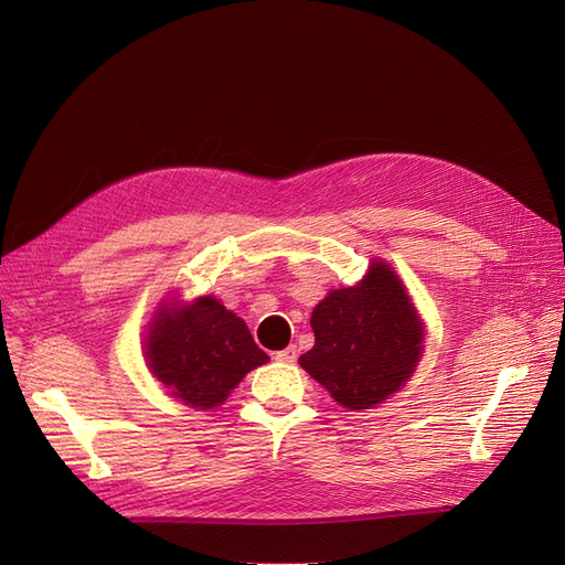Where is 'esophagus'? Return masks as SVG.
<instances>
[{
	"mask_svg": "<svg viewBox=\"0 0 565 565\" xmlns=\"http://www.w3.org/2000/svg\"><path fill=\"white\" fill-rule=\"evenodd\" d=\"M275 360H277V362H284V364H292L295 360H298V348H295V345H288L286 350L275 352Z\"/></svg>",
	"mask_w": 565,
	"mask_h": 565,
	"instance_id": "1",
	"label": "esophagus"
}]
</instances>
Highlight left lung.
<instances>
[{
  "label": "left lung",
  "mask_w": 565,
  "mask_h": 565,
  "mask_svg": "<svg viewBox=\"0 0 565 565\" xmlns=\"http://www.w3.org/2000/svg\"><path fill=\"white\" fill-rule=\"evenodd\" d=\"M316 343L300 366L348 409H371L412 377L424 322L394 267L373 258L358 286L330 290L311 313Z\"/></svg>",
  "instance_id": "left-lung-1"
}]
</instances>
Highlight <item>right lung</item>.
<instances>
[{
  "mask_svg": "<svg viewBox=\"0 0 565 565\" xmlns=\"http://www.w3.org/2000/svg\"><path fill=\"white\" fill-rule=\"evenodd\" d=\"M267 354L254 343L243 318L213 295L194 302H167L146 337V362L171 396L213 409Z\"/></svg>",
  "mask_w": 565,
  "mask_h": 565,
  "instance_id": "1",
  "label": "right lung"
}]
</instances>
